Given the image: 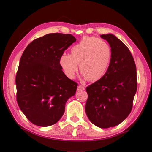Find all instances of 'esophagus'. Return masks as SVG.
I'll list each match as a JSON object with an SVG mask.
<instances>
[{
	"label": "esophagus",
	"instance_id": "esophagus-1",
	"mask_svg": "<svg viewBox=\"0 0 152 152\" xmlns=\"http://www.w3.org/2000/svg\"><path fill=\"white\" fill-rule=\"evenodd\" d=\"M84 89H85L84 86H81V85H79L78 86V90H79V91H81V90H84Z\"/></svg>",
	"mask_w": 152,
	"mask_h": 152
}]
</instances>
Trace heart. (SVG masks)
<instances>
[{"label": "heart", "mask_w": 152, "mask_h": 152, "mask_svg": "<svg viewBox=\"0 0 152 152\" xmlns=\"http://www.w3.org/2000/svg\"><path fill=\"white\" fill-rule=\"evenodd\" d=\"M70 55L63 53L59 64L65 75L73 79L80 71L83 78L91 82L97 81L104 76L112 58L109 44L101 38L94 37H83L71 48Z\"/></svg>", "instance_id": "heart-1"}]
</instances>
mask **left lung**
<instances>
[{
	"mask_svg": "<svg viewBox=\"0 0 152 152\" xmlns=\"http://www.w3.org/2000/svg\"><path fill=\"white\" fill-rule=\"evenodd\" d=\"M112 50L104 76L86 88V113L93 124L113 127L127 118L137 89V69L133 56L124 42L112 34H102Z\"/></svg>",
	"mask_w": 152,
	"mask_h": 152,
	"instance_id": "obj_1",
	"label": "left lung"
}]
</instances>
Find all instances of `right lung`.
I'll use <instances>...</instances> for the list:
<instances>
[{"instance_id": "obj_1", "label": "right lung", "mask_w": 152, "mask_h": 152, "mask_svg": "<svg viewBox=\"0 0 152 152\" xmlns=\"http://www.w3.org/2000/svg\"><path fill=\"white\" fill-rule=\"evenodd\" d=\"M76 41L70 34L51 33L37 38L23 53L15 78L19 108L33 124L48 127L59 120L78 84L59 64L60 56Z\"/></svg>"}]
</instances>
